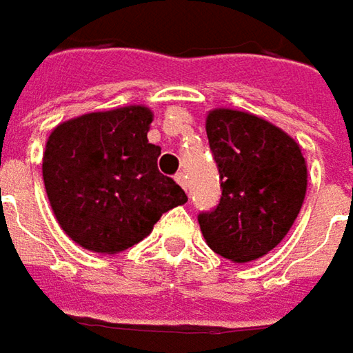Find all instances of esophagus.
I'll return each instance as SVG.
<instances>
[{
	"mask_svg": "<svg viewBox=\"0 0 353 353\" xmlns=\"http://www.w3.org/2000/svg\"><path fill=\"white\" fill-rule=\"evenodd\" d=\"M174 181L179 183V185L183 186L186 190V176H185V172H176V176H174Z\"/></svg>",
	"mask_w": 353,
	"mask_h": 353,
	"instance_id": "34e87169",
	"label": "esophagus"
}]
</instances>
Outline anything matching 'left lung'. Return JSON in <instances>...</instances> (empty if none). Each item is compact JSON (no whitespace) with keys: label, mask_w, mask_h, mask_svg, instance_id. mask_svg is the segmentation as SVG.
Masks as SVG:
<instances>
[{"label":"left lung","mask_w":353,"mask_h":353,"mask_svg":"<svg viewBox=\"0 0 353 353\" xmlns=\"http://www.w3.org/2000/svg\"><path fill=\"white\" fill-rule=\"evenodd\" d=\"M206 134L221 174V201L199 214L208 246L228 260L268 254L288 234L306 196L298 143L260 117L216 109Z\"/></svg>","instance_id":"1"}]
</instances>
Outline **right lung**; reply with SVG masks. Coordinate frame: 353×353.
<instances>
[{
  "mask_svg": "<svg viewBox=\"0 0 353 353\" xmlns=\"http://www.w3.org/2000/svg\"><path fill=\"white\" fill-rule=\"evenodd\" d=\"M152 113L134 105L71 119L49 134L43 183L57 222L87 250L115 254L147 238L185 190L159 172Z\"/></svg>",
  "mask_w": 353,
  "mask_h": 353,
  "instance_id": "add662e5",
  "label": "right lung"
}]
</instances>
